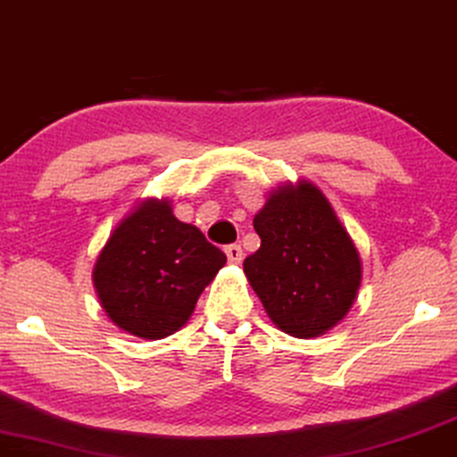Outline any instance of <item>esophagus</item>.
Returning a JSON list of instances; mask_svg holds the SVG:
<instances>
[{"label":"esophagus","instance_id":"esophagus-1","mask_svg":"<svg viewBox=\"0 0 457 457\" xmlns=\"http://www.w3.org/2000/svg\"><path fill=\"white\" fill-rule=\"evenodd\" d=\"M224 252H227L228 262L239 264L241 261H244V250H241V245H237V244H230V245H227V247H224Z\"/></svg>","mask_w":457,"mask_h":457}]
</instances>
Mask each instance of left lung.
Returning a JSON list of instances; mask_svg holds the SVG:
<instances>
[{"label":"left lung","mask_w":457,"mask_h":457,"mask_svg":"<svg viewBox=\"0 0 457 457\" xmlns=\"http://www.w3.org/2000/svg\"><path fill=\"white\" fill-rule=\"evenodd\" d=\"M254 230L261 247L244 271L273 324L301 339L339 324L358 296L362 262L322 190L307 179L273 190Z\"/></svg>","instance_id":"1"}]
</instances>
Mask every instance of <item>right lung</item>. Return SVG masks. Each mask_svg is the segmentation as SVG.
I'll return each mask as SVG.
<instances>
[{"label":"right lung","mask_w":457,"mask_h":457,"mask_svg":"<svg viewBox=\"0 0 457 457\" xmlns=\"http://www.w3.org/2000/svg\"><path fill=\"white\" fill-rule=\"evenodd\" d=\"M224 262V252L199 228L173 216L171 203L148 199L110 235L95 262L93 284L118 328L162 339L188 322Z\"/></svg>","instance_id":"obj_1"}]
</instances>
